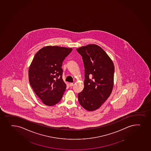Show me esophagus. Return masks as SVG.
Here are the masks:
<instances>
[{
    "label": "esophagus",
    "mask_w": 151,
    "mask_h": 151,
    "mask_svg": "<svg viewBox=\"0 0 151 151\" xmlns=\"http://www.w3.org/2000/svg\"><path fill=\"white\" fill-rule=\"evenodd\" d=\"M69 85H70V87H72V86H74V84L73 83H70Z\"/></svg>",
    "instance_id": "obj_1"
}]
</instances>
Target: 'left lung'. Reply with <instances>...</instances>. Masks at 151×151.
<instances>
[{"label":"left lung","instance_id":"1","mask_svg":"<svg viewBox=\"0 0 151 151\" xmlns=\"http://www.w3.org/2000/svg\"><path fill=\"white\" fill-rule=\"evenodd\" d=\"M85 68L84 88L78 93L82 107L88 111L99 109L110 95L113 88L115 67L105 51L96 44L76 49Z\"/></svg>","mask_w":151,"mask_h":151}]
</instances>
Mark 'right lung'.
Returning <instances> with one entry per match:
<instances>
[{"instance_id":"1","label":"right lung","mask_w":151,"mask_h":151,"mask_svg":"<svg viewBox=\"0 0 151 151\" xmlns=\"http://www.w3.org/2000/svg\"><path fill=\"white\" fill-rule=\"evenodd\" d=\"M71 48L58 46L43 47L34 56L28 71L33 91L43 104L53 106L61 100L66 88L62 79L63 60Z\"/></svg>"}]
</instances>
